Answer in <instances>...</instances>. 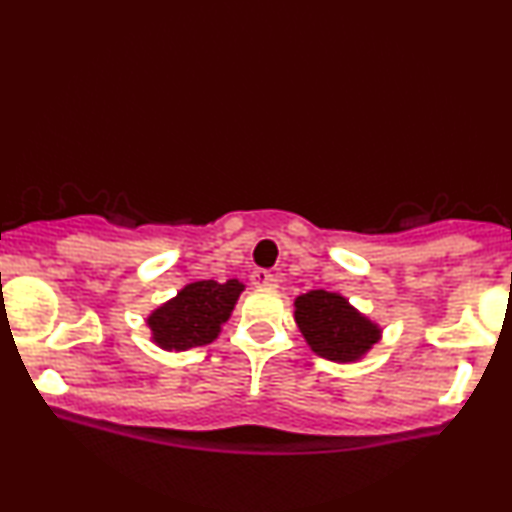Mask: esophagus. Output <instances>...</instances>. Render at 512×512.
Masks as SVG:
<instances>
[{"label":"esophagus","mask_w":512,"mask_h":512,"mask_svg":"<svg viewBox=\"0 0 512 512\" xmlns=\"http://www.w3.org/2000/svg\"><path fill=\"white\" fill-rule=\"evenodd\" d=\"M251 284L258 289H277V277L270 275L268 270H254L251 272Z\"/></svg>","instance_id":"34e87169"}]
</instances>
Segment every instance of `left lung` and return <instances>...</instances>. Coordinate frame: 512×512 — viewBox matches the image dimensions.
I'll return each instance as SVG.
<instances>
[{
    "instance_id": "8db88e82",
    "label": "left lung",
    "mask_w": 512,
    "mask_h": 512,
    "mask_svg": "<svg viewBox=\"0 0 512 512\" xmlns=\"http://www.w3.org/2000/svg\"><path fill=\"white\" fill-rule=\"evenodd\" d=\"M294 320L315 355L336 364L360 362L381 341L383 329L336 291L296 296Z\"/></svg>"
}]
</instances>
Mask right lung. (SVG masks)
<instances>
[{
    "label": "right lung",
    "mask_w": 512,
    "mask_h": 512,
    "mask_svg": "<svg viewBox=\"0 0 512 512\" xmlns=\"http://www.w3.org/2000/svg\"><path fill=\"white\" fill-rule=\"evenodd\" d=\"M244 282L199 280L190 282L167 303L148 315L150 341L169 353H185L216 341L223 324L230 320Z\"/></svg>",
    "instance_id": "obj_1"
}]
</instances>
